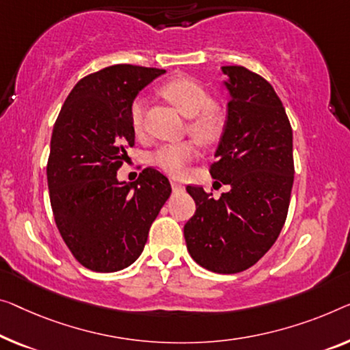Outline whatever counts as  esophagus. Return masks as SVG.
Returning <instances> with one entry per match:
<instances>
[{
  "mask_svg": "<svg viewBox=\"0 0 350 350\" xmlns=\"http://www.w3.org/2000/svg\"><path fill=\"white\" fill-rule=\"evenodd\" d=\"M171 187H173L174 191H184L185 190V185L182 184V182L176 180V179H171Z\"/></svg>",
  "mask_w": 350,
  "mask_h": 350,
  "instance_id": "1",
  "label": "esophagus"
}]
</instances>
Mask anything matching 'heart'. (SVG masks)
<instances>
[{"instance_id":"obj_1","label":"heart","mask_w":350,"mask_h":350,"mask_svg":"<svg viewBox=\"0 0 350 350\" xmlns=\"http://www.w3.org/2000/svg\"><path fill=\"white\" fill-rule=\"evenodd\" d=\"M160 91L161 96L168 98L185 118H190L189 130L193 137L202 143H211L217 139L221 130V114L218 108L211 103V96L204 86L193 78L177 77L166 81ZM144 111V98H135L130 107V121L137 133L143 132ZM195 144L191 142H182L160 146L150 155V160L165 173L180 176L185 171L187 165L195 159Z\"/></svg>"}]
</instances>
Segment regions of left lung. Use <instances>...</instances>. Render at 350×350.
Instances as JSON below:
<instances>
[{
    "mask_svg": "<svg viewBox=\"0 0 350 350\" xmlns=\"http://www.w3.org/2000/svg\"><path fill=\"white\" fill-rule=\"evenodd\" d=\"M228 114L213 179L231 190L213 200L187 187L196 212L184 226L187 250L201 267L237 273L252 267L278 239L294 184L292 129L269 81L242 66H225Z\"/></svg>",
    "mask_w": 350,
    "mask_h": 350,
    "instance_id": "obj_1",
    "label": "left lung"
}]
</instances>
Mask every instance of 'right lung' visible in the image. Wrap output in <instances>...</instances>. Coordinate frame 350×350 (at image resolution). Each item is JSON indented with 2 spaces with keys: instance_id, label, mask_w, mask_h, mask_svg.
Here are the masks:
<instances>
[{
  "instance_id": "right-lung-1",
  "label": "right lung",
  "mask_w": 350,
  "mask_h": 350,
  "mask_svg": "<svg viewBox=\"0 0 350 350\" xmlns=\"http://www.w3.org/2000/svg\"><path fill=\"white\" fill-rule=\"evenodd\" d=\"M163 69L109 66L83 78L56 119L46 165L50 202L61 237L78 262L118 272L143 253L148 234L171 195L152 166L135 182L118 179L135 143L130 107Z\"/></svg>"
}]
</instances>
